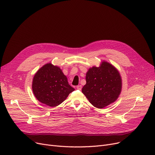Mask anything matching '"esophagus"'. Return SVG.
<instances>
[{"mask_svg": "<svg viewBox=\"0 0 155 155\" xmlns=\"http://www.w3.org/2000/svg\"><path fill=\"white\" fill-rule=\"evenodd\" d=\"M81 88H82V87H81V85H78V86H77V88L78 89V90H81Z\"/></svg>", "mask_w": 155, "mask_h": 155, "instance_id": "esophagus-1", "label": "esophagus"}]
</instances>
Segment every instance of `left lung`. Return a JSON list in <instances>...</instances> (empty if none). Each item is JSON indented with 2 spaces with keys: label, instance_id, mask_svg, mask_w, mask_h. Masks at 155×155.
Wrapping results in <instances>:
<instances>
[{
  "label": "left lung",
  "instance_id": "obj_1",
  "mask_svg": "<svg viewBox=\"0 0 155 155\" xmlns=\"http://www.w3.org/2000/svg\"><path fill=\"white\" fill-rule=\"evenodd\" d=\"M82 93L96 108H104L114 102L121 89V79L117 69L104 61L100 67L90 68Z\"/></svg>",
  "mask_w": 155,
  "mask_h": 155
}]
</instances>
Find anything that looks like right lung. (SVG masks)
I'll list each match as a JSON object with an SVG mask.
<instances>
[{
    "instance_id": "obj_1",
    "label": "right lung",
    "mask_w": 155,
    "mask_h": 155,
    "mask_svg": "<svg viewBox=\"0 0 155 155\" xmlns=\"http://www.w3.org/2000/svg\"><path fill=\"white\" fill-rule=\"evenodd\" d=\"M74 90L61 69L51 64L40 68L33 79L34 95L42 104L51 107L61 104Z\"/></svg>"
}]
</instances>
